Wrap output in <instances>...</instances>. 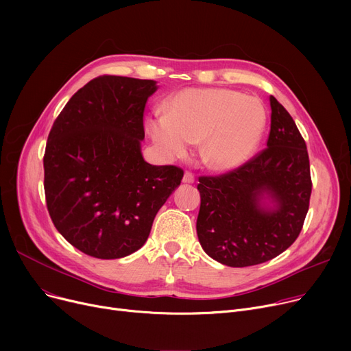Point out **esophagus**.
Wrapping results in <instances>:
<instances>
[{
    "mask_svg": "<svg viewBox=\"0 0 351 351\" xmlns=\"http://www.w3.org/2000/svg\"><path fill=\"white\" fill-rule=\"evenodd\" d=\"M182 182L186 183V185H191V183L195 182V176L191 172H185V175L182 178Z\"/></svg>",
    "mask_w": 351,
    "mask_h": 351,
    "instance_id": "esophagus-1",
    "label": "esophagus"
}]
</instances>
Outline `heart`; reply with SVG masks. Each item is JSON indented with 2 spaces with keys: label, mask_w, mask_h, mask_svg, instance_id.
Here are the masks:
<instances>
[{
  "label": "heart",
  "mask_w": 351,
  "mask_h": 351,
  "mask_svg": "<svg viewBox=\"0 0 351 351\" xmlns=\"http://www.w3.org/2000/svg\"><path fill=\"white\" fill-rule=\"evenodd\" d=\"M166 114L146 118V132L169 159L185 158L200 141V159L215 172L246 165L259 147L266 123L261 99L229 88H186L165 104Z\"/></svg>",
  "instance_id": "heart-1"
}]
</instances>
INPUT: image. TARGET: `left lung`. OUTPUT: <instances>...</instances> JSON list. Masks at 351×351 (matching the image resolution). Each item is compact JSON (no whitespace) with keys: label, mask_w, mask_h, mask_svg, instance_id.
Returning <instances> with one entry per match:
<instances>
[{"label":"left lung","mask_w":351,"mask_h":351,"mask_svg":"<svg viewBox=\"0 0 351 351\" xmlns=\"http://www.w3.org/2000/svg\"><path fill=\"white\" fill-rule=\"evenodd\" d=\"M266 149L230 173L199 178V243L230 267L265 263L296 241L308 210L310 163L304 139L270 97Z\"/></svg>","instance_id":"8db88e82"}]
</instances>
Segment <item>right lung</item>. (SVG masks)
<instances>
[{
	"instance_id": "1",
	"label": "right lung",
	"mask_w": 351,
	"mask_h": 351,
	"mask_svg": "<svg viewBox=\"0 0 351 351\" xmlns=\"http://www.w3.org/2000/svg\"><path fill=\"white\" fill-rule=\"evenodd\" d=\"M156 81L104 75L89 81L55 119L44 155L52 222L98 259L141 249L183 171L142 156L143 109Z\"/></svg>"
}]
</instances>
